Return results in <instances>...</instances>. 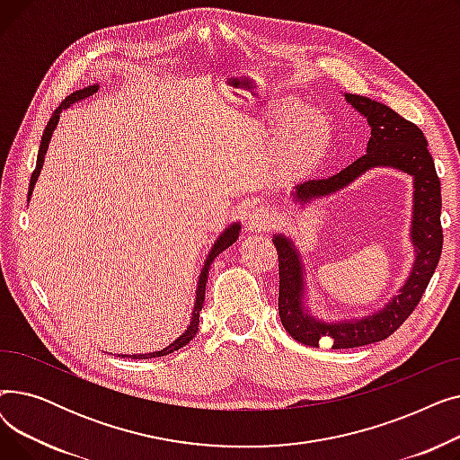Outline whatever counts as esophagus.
<instances>
[{
	"label": "esophagus",
	"mask_w": 460,
	"mask_h": 460,
	"mask_svg": "<svg viewBox=\"0 0 460 460\" xmlns=\"http://www.w3.org/2000/svg\"><path fill=\"white\" fill-rule=\"evenodd\" d=\"M274 222V212L267 207H253L248 214V226L252 229H267Z\"/></svg>",
	"instance_id": "34e87169"
}]
</instances>
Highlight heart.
<instances>
[{"label": "heart", "mask_w": 460, "mask_h": 460, "mask_svg": "<svg viewBox=\"0 0 460 460\" xmlns=\"http://www.w3.org/2000/svg\"><path fill=\"white\" fill-rule=\"evenodd\" d=\"M269 123L281 130L278 156L281 164L295 172H305L326 153L332 127L326 115L315 108H304L295 101H276L269 108Z\"/></svg>", "instance_id": "heart-1"}]
</instances>
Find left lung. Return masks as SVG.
<instances>
[{
	"label": "left lung",
	"instance_id": "left-lung-1",
	"mask_svg": "<svg viewBox=\"0 0 460 460\" xmlns=\"http://www.w3.org/2000/svg\"><path fill=\"white\" fill-rule=\"evenodd\" d=\"M345 101L364 115L371 127L366 155L333 177L296 184L291 198L295 203L305 205L343 190L369 169H399L414 179L410 240H412L416 257L410 276L399 288V295L382 309L366 317L326 323L313 315L307 305L305 269L300 252L288 236L281 233L274 234L272 243L279 259V319L293 340L309 347L332 345V349H354L390 337L420 304L442 255L440 179L434 169V160L427 149L423 132L392 108L371 101L367 96L345 93Z\"/></svg>",
	"mask_w": 460,
	"mask_h": 460
}]
</instances>
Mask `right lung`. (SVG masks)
Segmentation results:
<instances>
[{
  "mask_svg": "<svg viewBox=\"0 0 460 460\" xmlns=\"http://www.w3.org/2000/svg\"><path fill=\"white\" fill-rule=\"evenodd\" d=\"M96 91H99V84H96V85H89V87H84V89H80V91H76V93L68 94L66 99L59 104V108L52 113L50 120H48V125H46V128H44V134H42V137H40L39 155H37V165H35V172L31 173L28 199H31V193H33L35 182H37V179H39V175H40V169H42V164H44V155H46V151H48V145H50L52 134H54V130H56V127H58V123H59V117H61V113H63L66 108H70L72 104H76V102H80V101L89 99V96H93ZM238 233H240V224H238V222H234V224H231V226H229L222 234H220V236L216 238L214 246L210 248V252H208V255H207V261H205L203 269H201V274H199V281H198V288H196V302H193V311H191V319H190L188 328L182 332V335H181V337H177V340H175L172 345H167V347H165V349H162V350L147 352V354H117L119 358L149 359V358L165 356V354H172V352H175V350L182 349L184 345H188V343L193 340V337H196V333H198V330H199V311H201L203 302H205V287H207V279H208V269H210V264L214 262V259H216L217 255H220L224 250H227L231 244H234V243H236Z\"/></svg>",
  "mask_w": 460,
  "mask_h": 460,
  "instance_id": "obj_1",
  "label": "right lung"
}]
</instances>
